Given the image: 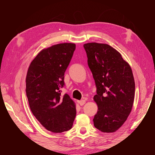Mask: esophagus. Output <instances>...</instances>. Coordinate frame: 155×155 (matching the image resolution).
I'll use <instances>...</instances> for the list:
<instances>
[{"label":"esophagus","mask_w":155,"mask_h":155,"mask_svg":"<svg viewBox=\"0 0 155 155\" xmlns=\"http://www.w3.org/2000/svg\"><path fill=\"white\" fill-rule=\"evenodd\" d=\"M86 103V101H85V100H80V101H78V104L80 105L81 106H82V105H83L84 104H85Z\"/></svg>","instance_id":"esophagus-1"}]
</instances>
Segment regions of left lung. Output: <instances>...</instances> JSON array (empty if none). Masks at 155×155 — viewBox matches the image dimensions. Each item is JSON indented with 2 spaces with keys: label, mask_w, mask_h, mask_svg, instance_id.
<instances>
[{
  "label": "left lung",
  "mask_w": 155,
  "mask_h": 155,
  "mask_svg": "<svg viewBox=\"0 0 155 155\" xmlns=\"http://www.w3.org/2000/svg\"><path fill=\"white\" fill-rule=\"evenodd\" d=\"M83 46L96 86L94 100L98 109L94 125L103 133H114L132 110L135 92L132 70L120 53L109 45L89 43Z\"/></svg>",
  "instance_id": "1"
}]
</instances>
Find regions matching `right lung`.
Listing matches in <instances>:
<instances>
[{"mask_svg":"<svg viewBox=\"0 0 155 155\" xmlns=\"http://www.w3.org/2000/svg\"><path fill=\"white\" fill-rule=\"evenodd\" d=\"M75 49L74 43H61L42 50L28 70L26 92L31 111L52 133L70 130L76 115L74 101L67 94H61Z\"/></svg>","mask_w":155,"mask_h":155,"instance_id":"add662e5","label":"right lung"}]
</instances>
